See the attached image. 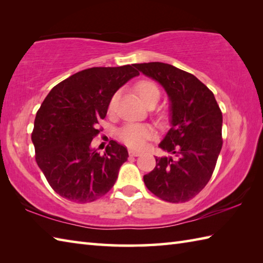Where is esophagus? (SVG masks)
<instances>
[{"label":"esophagus","instance_id":"1","mask_svg":"<svg viewBox=\"0 0 263 263\" xmlns=\"http://www.w3.org/2000/svg\"><path fill=\"white\" fill-rule=\"evenodd\" d=\"M128 155L132 156V157H138V156L141 155V152H139V150L136 149H128Z\"/></svg>","mask_w":263,"mask_h":263}]
</instances>
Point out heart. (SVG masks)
Returning <instances> with one entry per match:
<instances>
[{"label":"heart","instance_id":"obj_1","mask_svg":"<svg viewBox=\"0 0 263 263\" xmlns=\"http://www.w3.org/2000/svg\"><path fill=\"white\" fill-rule=\"evenodd\" d=\"M136 91L141 102L148 106L153 102H158L159 99V89L150 80L139 81L136 87ZM113 105V100L110 102V107ZM155 130L150 125L143 124H128L125 125L120 131L121 140L132 148H141L144 146L147 140L154 138Z\"/></svg>","mask_w":263,"mask_h":263}]
</instances>
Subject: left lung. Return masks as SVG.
Returning a JSON list of instances; mask_svg holds the SVG:
<instances>
[{
    "mask_svg": "<svg viewBox=\"0 0 263 263\" xmlns=\"http://www.w3.org/2000/svg\"><path fill=\"white\" fill-rule=\"evenodd\" d=\"M157 81L170 98L171 128L159 148L171 156L156 158L143 181L150 192L167 202L194 198L214 173L222 147V114L214 93L197 77L161 62L133 64Z\"/></svg>",
    "mask_w": 263,
    "mask_h": 263,
    "instance_id": "8db88e82",
    "label": "left lung"
}]
</instances>
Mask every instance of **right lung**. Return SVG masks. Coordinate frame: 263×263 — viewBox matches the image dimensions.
<instances>
[{
    "label": "right lung",
    "mask_w": 263,
    "mask_h": 263,
    "mask_svg": "<svg viewBox=\"0 0 263 263\" xmlns=\"http://www.w3.org/2000/svg\"><path fill=\"white\" fill-rule=\"evenodd\" d=\"M139 76L133 65L90 68L55 86L36 114L31 140L36 161L61 197L87 203L113 187L128 157L124 146L110 140L104 155L91 148L111 97Z\"/></svg>",
    "instance_id": "1"
}]
</instances>
